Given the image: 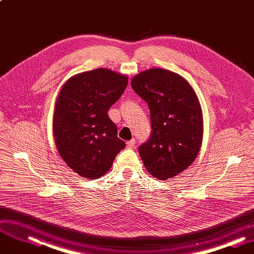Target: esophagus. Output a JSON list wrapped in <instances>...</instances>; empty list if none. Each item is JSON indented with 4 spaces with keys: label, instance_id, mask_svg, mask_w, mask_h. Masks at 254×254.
<instances>
[{
    "label": "esophagus",
    "instance_id": "1",
    "mask_svg": "<svg viewBox=\"0 0 254 254\" xmlns=\"http://www.w3.org/2000/svg\"><path fill=\"white\" fill-rule=\"evenodd\" d=\"M126 145H127V148H128V149H133V147L135 146V140H134V139L128 140L127 143H126Z\"/></svg>",
    "mask_w": 254,
    "mask_h": 254
}]
</instances>
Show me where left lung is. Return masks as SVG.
<instances>
[{
	"mask_svg": "<svg viewBox=\"0 0 254 254\" xmlns=\"http://www.w3.org/2000/svg\"><path fill=\"white\" fill-rule=\"evenodd\" d=\"M131 86L150 109L151 136L138 148L145 168L161 180L178 175L196 159L203 136L195 90L184 77L164 68L139 73Z\"/></svg>",
	"mask_w": 254,
	"mask_h": 254,
	"instance_id": "left-lung-1",
	"label": "left lung"
}]
</instances>
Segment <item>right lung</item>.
I'll return each mask as SVG.
<instances>
[{
  "instance_id": "right-lung-1",
  "label": "right lung",
  "mask_w": 254,
  "mask_h": 254,
  "mask_svg": "<svg viewBox=\"0 0 254 254\" xmlns=\"http://www.w3.org/2000/svg\"><path fill=\"white\" fill-rule=\"evenodd\" d=\"M126 75L96 68L70 77L60 89L53 117L57 150L79 176L100 178L126 147L107 111L124 93Z\"/></svg>"
}]
</instances>
